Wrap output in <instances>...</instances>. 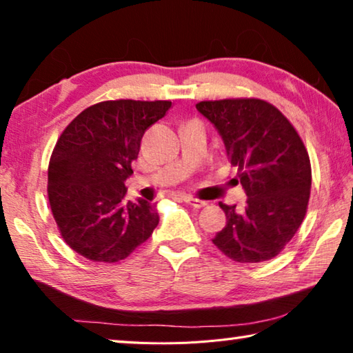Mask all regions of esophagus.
<instances>
[{
  "label": "esophagus",
  "mask_w": 353,
  "mask_h": 353,
  "mask_svg": "<svg viewBox=\"0 0 353 353\" xmlns=\"http://www.w3.org/2000/svg\"><path fill=\"white\" fill-rule=\"evenodd\" d=\"M183 202L191 205V207H194V208H202L207 205V202L205 201H201V199H196L193 196H183Z\"/></svg>",
  "instance_id": "obj_1"
}]
</instances>
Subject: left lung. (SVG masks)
<instances>
[{
	"label": "left lung",
	"instance_id": "obj_1",
	"mask_svg": "<svg viewBox=\"0 0 353 353\" xmlns=\"http://www.w3.org/2000/svg\"><path fill=\"white\" fill-rule=\"evenodd\" d=\"M225 145L230 163L239 168L247 205L219 202L227 225L213 243L236 262L268 261L298 232L310 197V159L303 140L283 112L259 99L201 101Z\"/></svg>",
	"mask_w": 353,
	"mask_h": 353
}]
</instances>
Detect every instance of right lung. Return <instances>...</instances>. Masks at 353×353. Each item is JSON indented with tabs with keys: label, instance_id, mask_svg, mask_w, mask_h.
Wrapping results in <instances>:
<instances>
[{
	"label": "right lung",
	"instance_id": "obj_1",
	"mask_svg": "<svg viewBox=\"0 0 353 353\" xmlns=\"http://www.w3.org/2000/svg\"><path fill=\"white\" fill-rule=\"evenodd\" d=\"M171 101L110 100L86 108L57 142L48 170V196L68 245L94 262L130 256L154 232L157 203L126 201L125 181L145 131Z\"/></svg>",
	"mask_w": 353,
	"mask_h": 353
}]
</instances>
